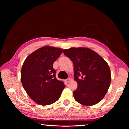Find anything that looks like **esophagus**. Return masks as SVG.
Masks as SVG:
<instances>
[{"instance_id": "obj_1", "label": "esophagus", "mask_w": 129, "mask_h": 129, "mask_svg": "<svg viewBox=\"0 0 129 129\" xmlns=\"http://www.w3.org/2000/svg\"><path fill=\"white\" fill-rule=\"evenodd\" d=\"M70 80H71V79L70 78H68V79H67L65 80V81L66 83H68V82H69V81H70Z\"/></svg>"}]
</instances>
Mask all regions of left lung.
<instances>
[{"instance_id":"left-lung-1","label":"left lung","mask_w":129,"mask_h":129,"mask_svg":"<svg viewBox=\"0 0 129 129\" xmlns=\"http://www.w3.org/2000/svg\"><path fill=\"white\" fill-rule=\"evenodd\" d=\"M63 52L74 67V79L77 83V89L73 92L75 99L84 106L99 103L107 93L111 82L107 63L87 48H72Z\"/></svg>"}]
</instances>
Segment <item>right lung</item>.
<instances>
[{"mask_svg":"<svg viewBox=\"0 0 129 129\" xmlns=\"http://www.w3.org/2000/svg\"><path fill=\"white\" fill-rule=\"evenodd\" d=\"M62 53L60 48L46 46L28 56L22 66L20 79L24 90L40 105L56 102L65 87L56 79L53 63Z\"/></svg>","mask_w":129,"mask_h":129,"instance_id":"obj_1","label":"right lung"}]
</instances>
